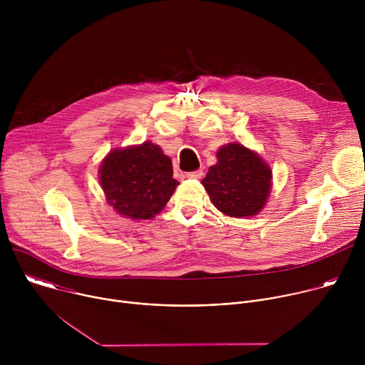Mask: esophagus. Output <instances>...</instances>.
Masks as SVG:
<instances>
[{
  "mask_svg": "<svg viewBox=\"0 0 365 365\" xmlns=\"http://www.w3.org/2000/svg\"><path fill=\"white\" fill-rule=\"evenodd\" d=\"M203 176V170L202 169H197V170H193V172H187L186 173V178L187 179H200Z\"/></svg>",
  "mask_w": 365,
  "mask_h": 365,
  "instance_id": "34e87169",
  "label": "esophagus"
}]
</instances>
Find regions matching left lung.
I'll list each match as a JSON object with an SVG mask.
<instances>
[{"label":"left lung","mask_w":365,"mask_h":365,"mask_svg":"<svg viewBox=\"0 0 365 365\" xmlns=\"http://www.w3.org/2000/svg\"><path fill=\"white\" fill-rule=\"evenodd\" d=\"M218 163L202 180L211 202L228 217H252L262 211L272 187V170L242 144L231 143L217 153Z\"/></svg>","instance_id":"8db88e82"}]
</instances>
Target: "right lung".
I'll use <instances>...</instances> for the list:
<instances>
[{
	"mask_svg": "<svg viewBox=\"0 0 365 365\" xmlns=\"http://www.w3.org/2000/svg\"><path fill=\"white\" fill-rule=\"evenodd\" d=\"M99 175L108 203L133 220L158 215L179 185L173 179L172 160L150 141L111 151Z\"/></svg>",
	"mask_w": 365,
	"mask_h": 365,
	"instance_id": "add662e5",
	"label": "right lung"
}]
</instances>
